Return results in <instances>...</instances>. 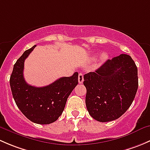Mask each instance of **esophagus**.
<instances>
[{"mask_svg":"<svg viewBox=\"0 0 150 150\" xmlns=\"http://www.w3.org/2000/svg\"><path fill=\"white\" fill-rule=\"evenodd\" d=\"M78 83L81 84L83 83V75L82 73H80L78 75Z\"/></svg>","mask_w":150,"mask_h":150,"instance_id":"1","label":"esophagus"}]
</instances>
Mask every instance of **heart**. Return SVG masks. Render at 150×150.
I'll use <instances>...</instances> for the list:
<instances>
[{
  "label": "heart",
  "mask_w": 150,
  "mask_h": 150,
  "mask_svg": "<svg viewBox=\"0 0 150 150\" xmlns=\"http://www.w3.org/2000/svg\"><path fill=\"white\" fill-rule=\"evenodd\" d=\"M107 58V55L105 54V53H102L100 56V59L102 61H105Z\"/></svg>",
  "instance_id": "1"
}]
</instances>
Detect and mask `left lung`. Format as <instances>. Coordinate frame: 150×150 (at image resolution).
I'll return each instance as SVG.
<instances>
[{"mask_svg": "<svg viewBox=\"0 0 150 150\" xmlns=\"http://www.w3.org/2000/svg\"><path fill=\"white\" fill-rule=\"evenodd\" d=\"M89 115L99 122L119 118L132 104L138 89V69L129 55L108 59L83 76Z\"/></svg>", "mask_w": 150, "mask_h": 150, "instance_id": "left-lung-1", "label": "left lung"}]
</instances>
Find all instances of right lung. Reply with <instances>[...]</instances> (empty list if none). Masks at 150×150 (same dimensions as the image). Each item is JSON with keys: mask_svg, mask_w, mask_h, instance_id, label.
<instances>
[{"mask_svg": "<svg viewBox=\"0 0 150 150\" xmlns=\"http://www.w3.org/2000/svg\"><path fill=\"white\" fill-rule=\"evenodd\" d=\"M35 46L25 51L14 64L10 86L16 106L27 118L35 123L50 124L62 113L68 96L78 83V73L60 78L43 87L28 84L23 75L24 63Z\"/></svg>", "mask_w": 150, "mask_h": 150, "instance_id": "add662e5", "label": "right lung"}]
</instances>
